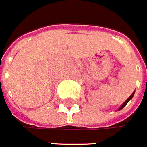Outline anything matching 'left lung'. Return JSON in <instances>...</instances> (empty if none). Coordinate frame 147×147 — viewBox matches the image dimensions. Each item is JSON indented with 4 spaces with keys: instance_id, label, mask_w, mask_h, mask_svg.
I'll list each match as a JSON object with an SVG mask.
<instances>
[{
    "instance_id": "left-lung-1",
    "label": "left lung",
    "mask_w": 147,
    "mask_h": 147,
    "mask_svg": "<svg viewBox=\"0 0 147 147\" xmlns=\"http://www.w3.org/2000/svg\"><path fill=\"white\" fill-rule=\"evenodd\" d=\"M133 96H134V92H133V93H132V94L130 95V97H129V98H128V99H127V100H126V101H125L124 103H123V104L121 105V107L119 108V110H121V109H122L123 107H125V105H126L128 104V102H129V100H130V99H131V98H133Z\"/></svg>"
}]
</instances>
